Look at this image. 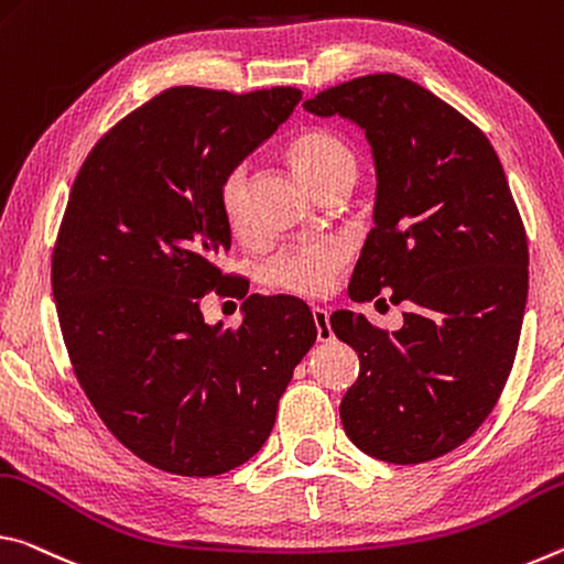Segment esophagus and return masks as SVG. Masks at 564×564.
<instances>
[{"mask_svg":"<svg viewBox=\"0 0 564 564\" xmlns=\"http://www.w3.org/2000/svg\"><path fill=\"white\" fill-rule=\"evenodd\" d=\"M312 317H315V327H317V339H319V343H329V339L335 337V332H332L327 310L315 307V310H312Z\"/></svg>","mask_w":564,"mask_h":564,"instance_id":"obj_1","label":"esophagus"}]
</instances>
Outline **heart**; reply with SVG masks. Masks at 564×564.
I'll return each instance as SVG.
<instances>
[{"mask_svg": "<svg viewBox=\"0 0 564 564\" xmlns=\"http://www.w3.org/2000/svg\"><path fill=\"white\" fill-rule=\"evenodd\" d=\"M288 160L317 195L332 182L349 177V174L355 177L357 170L352 150L337 134H332L329 129L322 127L304 129L297 137H292L288 144ZM247 180V167L245 164H237V167L229 170L219 180L217 187L221 217H225L227 227L237 237H245L249 232ZM345 249L332 242L294 247L288 249V252L276 254L267 264L264 276L276 290L304 294V297H319V294L329 292L332 284H335L337 274L345 264Z\"/></svg>", "mask_w": 564, "mask_h": 564, "instance_id": "b5f03b06", "label": "heart"}]
</instances>
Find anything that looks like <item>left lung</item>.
<instances>
[{
  "instance_id": "1",
  "label": "left lung",
  "mask_w": 564,
  "mask_h": 564,
  "mask_svg": "<svg viewBox=\"0 0 564 564\" xmlns=\"http://www.w3.org/2000/svg\"><path fill=\"white\" fill-rule=\"evenodd\" d=\"M365 129L377 170L375 227L349 282L369 302H410L397 332L339 310L332 329L359 355L339 404L369 457L447 455L500 400L528 302V237L492 144L467 117L400 74H367L304 101Z\"/></svg>"
}]
</instances>
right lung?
Here are the masks:
<instances>
[{
	"mask_svg": "<svg viewBox=\"0 0 564 564\" xmlns=\"http://www.w3.org/2000/svg\"><path fill=\"white\" fill-rule=\"evenodd\" d=\"M302 91L172 87L91 147L52 252L69 362L107 430L147 465L215 477L270 437L276 402L317 339L297 297H247L237 330L212 328L207 291L245 299L217 267L232 242L217 187L276 132Z\"/></svg>",
	"mask_w": 564,
	"mask_h": 564,
	"instance_id": "right-lung-1",
	"label": "right lung"
}]
</instances>
